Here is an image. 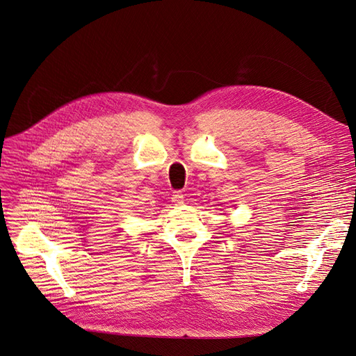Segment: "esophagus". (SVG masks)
<instances>
[{"instance_id": "34e87169", "label": "esophagus", "mask_w": 356, "mask_h": 356, "mask_svg": "<svg viewBox=\"0 0 356 356\" xmlns=\"http://www.w3.org/2000/svg\"><path fill=\"white\" fill-rule=\"evenodd\" d=\"M172 200H173V202H175L176 205H180V204H183L184 196H183V193H181V192L176 191V192L172 195Z\"/></svg>"}]
</instances>
